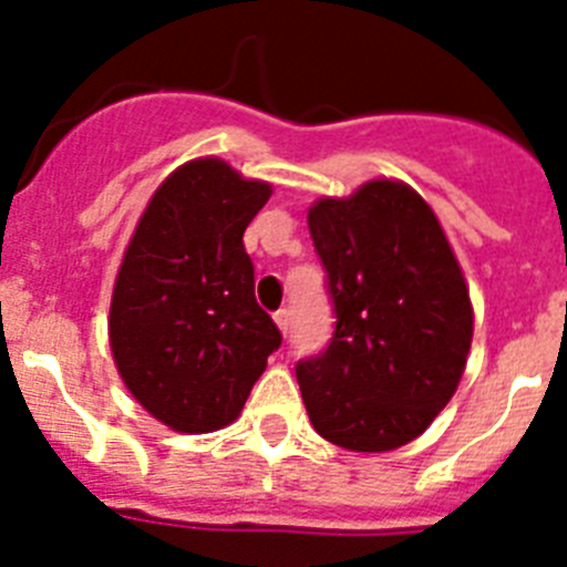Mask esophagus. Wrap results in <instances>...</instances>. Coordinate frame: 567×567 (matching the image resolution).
<instances>
[{
  "label": "esophagus",
  "mask_w": 567,
  "mask_h": 567,
  "mask_svg": "<svg viewBox=\"0 0 567 567\" xmlns=\"http://www.w3.org/2000/svg\"><path fill=\"white\" fill-rule=\"evenodd\" d=\"M275 323H278V329L284 334L289 332V323H292V309L289 307H280L278 312H275Z\"/></svg>",
  "instance_id": "obj_1"
}]
</instances>
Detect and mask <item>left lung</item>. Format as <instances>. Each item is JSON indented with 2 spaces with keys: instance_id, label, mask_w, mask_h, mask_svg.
I'll return each instance as SVG.
<instances>
[{
  "instance_id": "1",
  "label": "left lung",
  "mask_w": 567,
  "mask_h": 567,
  "mask_svg": "<svg viewBox=\"0 0 567 567\" xmlns=\"http://www.w3.org/2000/svg\"><path fill=\"white\" fill-rule=\"evenodd\" d=\"M334 332L295 365L315 432L352 452H392L457 392L471 349L468 289L443 227L412 187L369 182L309 209Z\"/></svg>"
}]
</instances>
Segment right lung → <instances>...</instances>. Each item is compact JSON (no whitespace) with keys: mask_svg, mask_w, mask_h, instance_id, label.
Wrapping results in <instances>:
<instances>
[{"mask_svg":"<svg viewBox=\"0 0 567 567\" xmlns=\"http://www.w3.org/2000/svg\"><path fill=\"white\" fill-rule=\"evenodd\" d=\"M272 187L218 158L175 169L155 189L124 252L110 346L133 398L184 434L240 414L280 332L255 300L244 229Z\"/></svg>","mask_w":567,"mask_h":567,"instance_id":"add662e5","label":"right lung"}]
</instances>
